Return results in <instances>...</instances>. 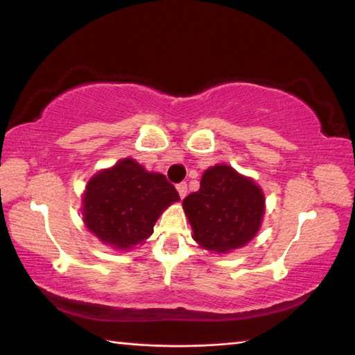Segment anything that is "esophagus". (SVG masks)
<instances>
[{
  "mask_svg": "<svg viewBox=\"0 0 355 355\" xmlns=\"http://www.w3.org/2000/svg\"><path fill=\"white\" fill-rule=\"evenodd\" d=\"M177 191H178L180 197L184 198V197H186V194H188V184H186V183H180V184H177Z\"/></svg>",
  "mask_w": 355,
  "mask_h": 355,
  "instance_id": "esophagus-1",
  "label": "esophagus"
}]
</instances>
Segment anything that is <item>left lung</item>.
Returning a JSON list of instances; mask_svg holds the SVG:
<instances>
[{
  "label": "left lung",
  "mask_w": 355,
  "mask_h": 355,
  "mask_svg": "<svg viewBox=\"0 0 355 355\" xmlns=\"http://www.w3.org/2000/svg\"><path fill=\"white\" fill-rule=\"evenodd\" d=\"M183 209L200 248L222 254L254 239L266 214V196L253 178L216 164L203 172L200 189L183 200Z\"/></svg>",
  "instance_id": "left-lung-1"
}]
</instances>
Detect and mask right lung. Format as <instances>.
Returning a JSON list of instances; mask_svg holds the SVG:
<instances>
[{"label":"right lung","mask_w":355,"mask_h":355,"mask_svg":"<svg viewBox=\"0 0 355 355\" xmlns=\"http://www.w3.org/2000/svg\"><path fill=\"white\" fill-rule=\"evenodd\" d=\"M178 200L163 173L146 171L128 157L88 180L82 218L107 247L130 251L149 239L158 217Z\"/></svg>","instance_id":"obj_1"}]
</instances>
